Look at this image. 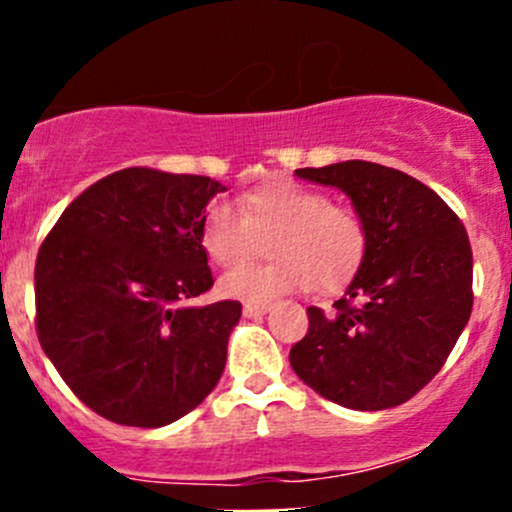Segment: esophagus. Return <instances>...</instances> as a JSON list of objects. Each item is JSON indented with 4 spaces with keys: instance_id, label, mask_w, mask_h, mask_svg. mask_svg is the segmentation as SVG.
Returning <instances> with one entry per match:
<instances>
[{
    "instance_id": "34e87169",
    "label": "esophagus",
    "mask_w": 512,
    "mask_h": 512,
    "mask_svg": "<svg viewBox=\"0 0 512 512\" xmlns=\"http://www.w3.org/2000/svg\"><path fill=\"white\" fill-rule=\"evenodd\" d=\"M270 309H272V304H267V302H247L245 307H242V314L250 319H257V317H265Z\"/></svg>"
}]
</instances>
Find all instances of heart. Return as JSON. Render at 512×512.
Listing matches in <instances>:
<instances>
[{
    "instance_id": "obj_1",
    "label": "heart",
    "mask_w": 512,
    "mask_h": 512,
    "mask_svg": "<svg viewBox=\"0 0 512 512\" xmlns=\"http://www.w3.org/2000/svg\"><path fill=\"white\" fill-rule=\"evenodd\" d=\"M270 236L276 260L241 268ZM200 245L220 270L241 268L220 280L225 297L270 302L307 287L342 292L364 265L369 235L359 213L334 205L324 190L275 178L242 193L240 210L223 200L210 205L200 220Z\"/></svg>"
}]
</instances>
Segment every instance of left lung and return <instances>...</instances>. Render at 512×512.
<instances>
[{"label":"left lung","mask_w":512,"mask_h":512,"mask_svg":"<svg viewBox=\"0 0 512 512\" xmlns=\"http://www.w3.org/2000/svg\"><path fill=\"white\" fill-rule=\"evenodd\" d=\"M294 175L342 190L369 245L334 312L307 309L309 332L289 364L319 396L347 409L404 404L441 371L471 319L466 227L428 185L396 168L344 160Z\"/></svg>","instance_id":"8db88e82"}]
</instances>
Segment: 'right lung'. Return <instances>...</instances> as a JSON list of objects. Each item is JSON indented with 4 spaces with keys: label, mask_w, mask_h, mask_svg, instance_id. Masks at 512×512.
Masks as SVG:
<instances>
[{
    "label": "right lung",
    "mask_w": 512,
    "mask_h": 512,
    "mask_svg": "<svg viewBox=\"0 0 512 512\" xmlns=\"http://www.w3.org/2000/svg\"><path fill=\"white\" fill-rule=\"evenodd\" d=\"M225 185L205 175L123 168L89 185L36 257V332L89 409L160 428L218 386L242 304L195 307L213 287L200 245Z\"/></svg>",
    "instance_id": "1"
}]
</instances>
